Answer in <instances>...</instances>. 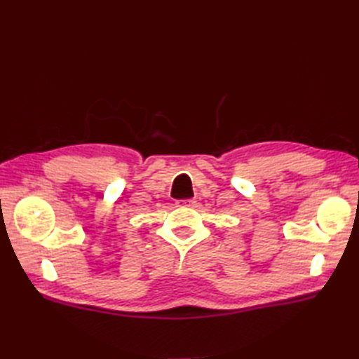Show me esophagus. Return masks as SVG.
<instances>
[{
    "label": "esophagus",
    "mask_w": 359,
    "mask_h": 359,
    "mask_svg": "<svg viewBox=\"0 0 359 359\" xmlns=\"http://www.w3.org/2000/svg\"><path fill=\"white\" fill-rule=\"evenodd\" d=\"M193 205H194L193 199H180V201H177V206H180V208H191Z\"/></svg>",
    "instance_id": "obj_1"
}]
</instances>
